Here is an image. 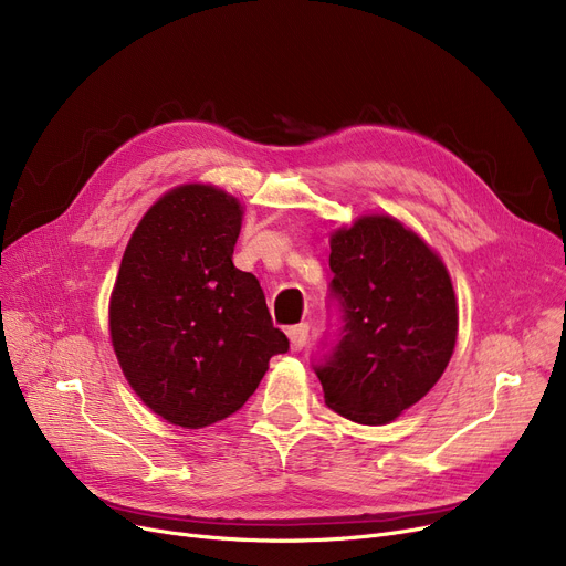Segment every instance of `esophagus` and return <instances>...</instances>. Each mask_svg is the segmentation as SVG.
<instances>
[{
  "instance_id": "34e87169",
  "label": "esophagus",
  "mask_w": 566,
  "mask_h": 566,
  "mask_svg": "<svg viewBox=\"0 0 566 566\" xmlns=\"http://www.w3.org/2000/svg\"><path fill=\"white\" fill-rule=\"evenodd\" d=\"M286 335H289L291 348H293V350H301V348L307 344V337H310V325H307V323L293 325V328H289V331H286Z\"/></svg>"
}]
</instances>
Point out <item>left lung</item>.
Returning <instances> with one entry per match:
<instances>
[{
  "mask_svg": "<svg viewBox=\"0 0 566 566\" xmlns=\"http://www.w3.org/2000/svg\"><path fill=\"white\" fill-rule=\"evenodd\" d=\"M344 337L316 369L323 399L358 424H390L440 380L457 346L448 265L401 220L369 213L331 233Z\"/></svg>",
  "mask_w": 566,
  "mask_h": 566,
  "instance_id": "1",
  "label": "left lung"
}]
</instances>
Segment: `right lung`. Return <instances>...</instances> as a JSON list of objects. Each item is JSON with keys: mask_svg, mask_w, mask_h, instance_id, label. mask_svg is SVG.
Here are the masks:
<instances>
[{"mask_svg": "<svg viewBox=\"0 0 566 566\" xmlns=\"http://www.w3.org/2000/svg\"><path fill=\"white\" fill-rule=\"evenodd\" d=\"M243 203L211 184L167 190L139 220L109 295V339L163 420L211 427L254 395L289 339L252 273L233 265Z\"/></svg>", "mask_w": 566, "mask_h": 566, "instance_id": "right-lung-1", "label": "right lung"}]
</instances>
